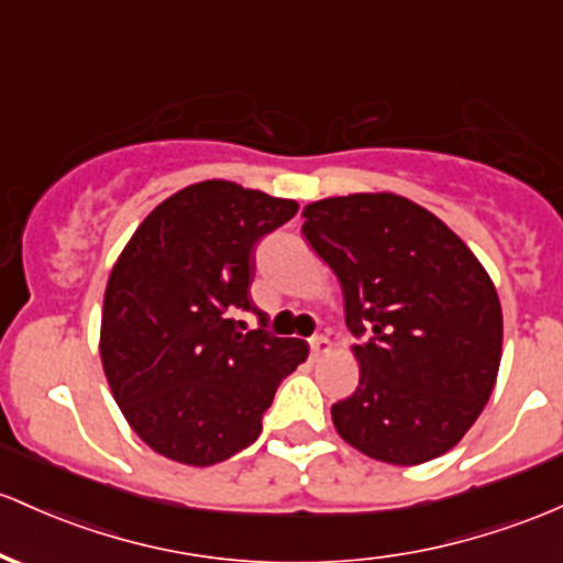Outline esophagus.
Wrapping results in <instances>:
<instances>
[{
	"label": "esophagus",
	"instance_id": "esophagus-1",
	"mask_svg": "<svg viewBox=\"0 0 563 563\" xmlns=\"http://www.w3.org/2000/svg\"><path fill=\"white\" fill-rule=\"evenodd\" d=\"M310 350H312L314 357H320V355H325V352L331 350V342L325 336H312L310 339Z\"/></svg>",
	"mask_w": 563,
	"mask_h": 563
}]
</instances>
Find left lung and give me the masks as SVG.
Instances as JSON below:
<instances>
[{
	"mask_svg": "<svg viewBox=\"0 0 563 563\" xmlns=\"http://www.w3.org/2000/svg\"><path fill=\"white\" fill-rule=\"evenodd\" d=\"M307 243L339 277L361 379L331 406L352 449L422 465L462 441L497 385L503 307L489 272L428 208L393 191L310 202Z\"/></svg>",
	"mask_w": 563,
	"mask_h": 563,
	"instance_id": "left-lung-1",
	"label": "left lung"
}]
</instances>
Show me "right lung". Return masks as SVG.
<instances>
[{
	"mask_svg": "<svg viewBox=\"0 0 563 563\" xmlns=\"http://www.w3.org/2000/svg\"><path fill=\"white\" fill-rule=\"evenodd\" d=\"M299 202L224 178L159 202L111 267L101 312L103 374L135 435L191 467L230 460L262 432L283 376L307 361L301 339L243 333L253 245Z\"/></svg>",
	"mask_w": 563,
	"mask_h": 563,
	"instance_id": "obj_1",
	"label": "right lung"
}]
</instances>
